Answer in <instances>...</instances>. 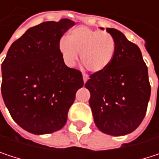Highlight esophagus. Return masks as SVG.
Masks as SVG:
<instances>
[{
    "label": "esophagus",
    "instance_id": "esophagus-1",
    "mask_svg": "<svg viewBox=\"0 0 159 159\" xmlns=\"http://www.w3.org/2000/svg\"><path fill=\"white\" fill-rule=\"evenodd\" d=\"M88 79H89L88 75H84H84H83V80H84V83L85 84V83L87 82V80H88Z\"/></svg>",
    "mask_w": 159,
    "mask_h": 159
}]
</instances>
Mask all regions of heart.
<instances>
[{
	"mask_svg": "<svg viewBox=\"0 0 159 159\" xmlns=\"http://www.w3.org/2000/svg\"><path fill=\"white\" fill-rule=\"evenodd\" d=\"M116 43L110 33L79 26L73 29L67 39L59 42V51L63 62L73 67L80 53L83 64L92 73H101L111 64Z\"/></svg>",
	"mask_w": 159,
	"mask_h": 159,
	"instance_id": "1",
	"label": "heart"
}]
</instances>
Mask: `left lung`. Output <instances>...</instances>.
I'll list each match as a JSON object with an SVG mask.
<instances>
[{"label": "left lung", "mask_w": 159, "mask_h": 159, "mask_svg": "<svg viewBox=\"0 0 159 159\" xmlns=\"http://www.w3.org/2000/svg\"><path fill=\"white\" fill-rule=\"evenodd\" d=\"M106 30L116 43L114 57L106 70L90 75L84 86L90 92L89 105L96 126L109 135L121 136L141 124L151 87L140 48L120 31Z\"/></svg>", "instance_id": "left-lung-1"}]
</instances>
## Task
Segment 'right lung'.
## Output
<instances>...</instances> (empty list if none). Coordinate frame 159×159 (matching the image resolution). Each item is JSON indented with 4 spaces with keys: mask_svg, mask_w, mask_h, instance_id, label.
Instances as JSON below:
<instances>
[{
    "mask_svg": "<svg viewBox=\"0 0 159 159\" xmlns=\"http://www.w3.org/2000/svg\"><path fill=\"white\" fill-rule=\"evenodd\" d=\"M75 22L63 18L30 27L8 49L2 64V96L16 123L34 134L61 130L67 121L81 72L63 62L59 42Z\"/></svg>",
    "mask_w": 159,
    "mask_h": 159,
    "instance_id": "add662e5",
    "label": "right lung"
}]
</instances>
